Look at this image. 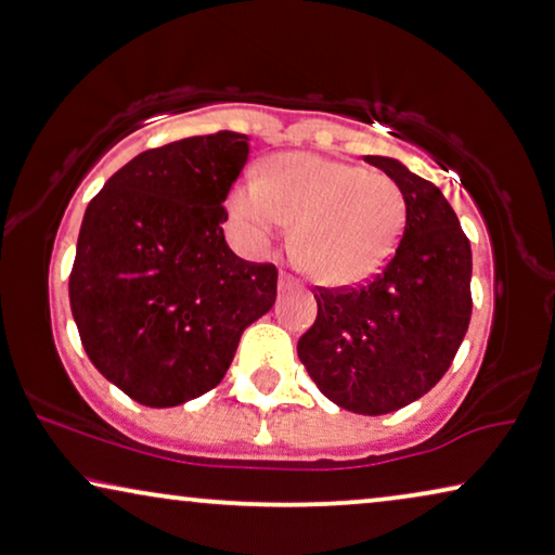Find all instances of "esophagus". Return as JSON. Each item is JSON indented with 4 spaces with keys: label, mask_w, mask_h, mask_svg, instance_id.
I'll return each instance as SVG.
<instances>
[{
    "label": "esophagus",
    "mask_w": 555,
    "mask_h": 555,
    "mask_svg": "<svg viewBox=\"0 0 555 555\" xmlns=\"http://www.w3.org/2000/svg\"><path fill=\"white\" fill-rule=\"evenodd\" d=\"M297 280L293 275H287V272H280L278 275V287L280 291H287V287H295Z\"/></svg>",
    "instance_id": "esophagus-1"
}]
</instances>
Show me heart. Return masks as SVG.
Returning a JSON list of instances; mask_svg holds the SVG:
<instances>
[{"label": "heart", "mask_w": 555, "mask_h": 555, "mask_svg": "<svg viewBox=\"0 0 555 555\" xmlns=\"http://www.w3.org/2000/svg\"><path fill=\"white\" fill-rule=\"evenodd\" d=\"M230 220L247 253L264 250L295 222L293 247L310 275L327 287H350L392 258L405 228V197L383 172L285 152L264 163L262 180L232 190Z\"/></svg>", "instance_id": "b5f03b06"}]
</instances>
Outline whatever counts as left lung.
I'll return each mask as SVG.
<instances>
[{
	"instance_id": "obj_1",
	"label": "left lung",
	"mask_w": 555,
	"mask_h": 555,
	"mask_svg": "<svg viewBox=\"0 0 555 555\" xmlns=\"http://www.w3.org/2000/svg\"><path fill=\"white\" fill-rule=\"evenodd\" d=\"M365 163L403 192V237L367 285L318 287V318L297 358L335 405L385 415L423 398L451 367L470 323L473 258L436 184L392 157Z\"/></svg>"
}]
</instances>
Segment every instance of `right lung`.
<instances>
[{"label": "right lung", "mask_w": 555, "mask_h": 555, "mask_svg": "<svg viewBox=\"0 0 555 555\" xmlns=\"http://www.w3.org/2000/svg\"><path fill=\"white\" fill-rule=\"evenodd\" d=\"M250 155L247 134H199L147 150L87 205L69 275L85 352L147 408L218 385L240 335L278 295V270L224 243L222 203Z\"/></svg>", "instance_id": "1"}]
</instances>
